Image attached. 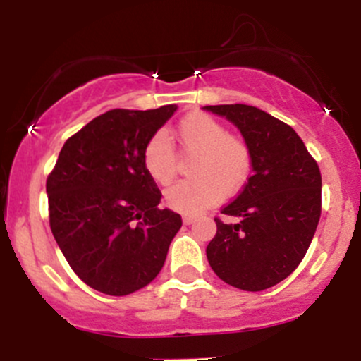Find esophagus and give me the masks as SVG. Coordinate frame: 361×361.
<instances>
[{"instance_id": "1", "label": "esophagus", "mask_w": 361, "mask_h": 361, "mask_svg": "<svg viewBox=\"0 0 361 361\" xmlns=\"http://www.w3.org/2000/svg\"><path fill=\"white\" fill-rule=\"evenodd\" d=\"M193 221H195V217H193V216H183V223L185 224H192Z\"/></svg>"}]
</instances>
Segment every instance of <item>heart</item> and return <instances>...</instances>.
I'll use <instances>...</instances> for the list:
<instances>
[{
    "instance_id": "1",
    "label": "heart",
    "mask_w": 361,
    "mask_h": 361,
    "mask_svg": "<svg viewBox=\"0 0 361 361\" xmlns=\"http://www.w3.org/2000/svg\"><path fill=\"white\" fill-rule=\"evenodd\" d=\"M178 138L185 152L195 154L193 180L174 183L164 192L173 211L197 216L219 204L224 195H235L252 174V150L241 138L228 135L219 121L205 113H192L178 125ZM145 173L156 183L168 185L176 174V152L164 132L154 133L142 154Z\"/></svg>"
}]
</instances>
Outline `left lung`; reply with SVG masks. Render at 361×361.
Returning a JSON list of instances; mask_svg holds the SVG:
<instances>
[{
    "label": "left lung",
    "instance_id": "obj_1",
    "mask_svg": "<svg viewBox=\"0 0 361 361\" xmlns=\"http://www.w3.org/2000/svg\"><path fill=\"white\" fill-rule=\"evenodd\" d=\"M231 121L252 150V176L223 214L207 260L224 283L262 291L286 279L310 247L320 219L322 178L298 133L247 104L204 106Z\"/></svg>",
    "mask_w": 361,
    "mask_h": 361
}]
</instances>
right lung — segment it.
I'll return each mask as SVG.
<instances>
[{"label": "right lung", "mask_w": 361, "mask_h": 361, "mask_svg": "<svg viewBox=\"0 0 361 361\" xmlns=\"http://www.w3.org/2000/svg\"><path fill=\"white\" fill-rule=\"evenodd\" d=\"M176 109H111L94 118L65 142L47 176L59 250L87 286L104 295L147 286L181 228L180 214L159 209L162 195L142 162L147 140Z\"/></svg>", "instance_id": "1"}]
</instances>
